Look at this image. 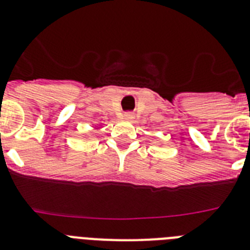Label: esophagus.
<instances>
[{
	"mask_svg": "<svg viewBox=\"0 0 250 250\" xmlns=\"http://www.w3.org/2000/svg\"><path fill=\"white\" fill-rule=\"evenodd\" d=\"M134 118H135V116H134V114H132V112H130V111H127V112H125V114H124V119H126V120H132Z\"/></svg>",
	"mask_w": 250,
	"mask_h": 250,
	"instance_id": "obj_1",
	"label": "esophagus"
}]
</instances>
